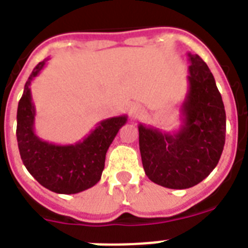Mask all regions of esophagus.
Segmentation results:
<instances>
[{
  "label": "esophagus",
  "mask_w": 248,
  "mask_h": 248,
  "mask_svg": "<svg viewBox=\"0 0 248 248\" xmlns=\"http://www.w3.org/2000/svg\"><path fill=\"white\" fill-rule=\"evenodd\" d=\"M141 113H142L141 107L138 106V104H132V106L128 108V114H130L131 118H138Z\"/></svg>",
  "instance_id": "esophagus-1"
}]
</instances>
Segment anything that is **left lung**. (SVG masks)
<instances>
[{
  "label": "left lung",
  "instance_id": "obj_1",
  "mask_svg": "<svg viewBox=\"0 0 248 248\" xmlns=\"http://www.w3.org/2000/svg\"><path fill=\"white\" fill-rule=\"evenodd\" d=\"M188 92L182 103V124L174 132L139 124L142 167L159 186L183 190L213 172L225 142V109L208 65L187 53Z\"/></svg>",
  "mask_w": 248,
  "mask_h": 248
}]
</instances>
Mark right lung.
<instances>
[{
	"instance_id": "add662e5",
	"label": "right lung",
	"mask_w": 248,
	"mask_h": 248,
	"mask_svg": "<svg viewBox=\"0 0 248 248\" xmlns=\"http://www.w3.org/2000/svg\"><path fill=\"white\" fill-rule=\"evenodd\" d=\"M46 61L35 66L17 106L16 138L20 156L28 172L43 187L56 194H78L99 182L107 150L120 128L127 122V116L100 121L85 139L71 145H56L38 138L34 132L35 107L30 84Z\"/></svg>"
}]
</instances>
